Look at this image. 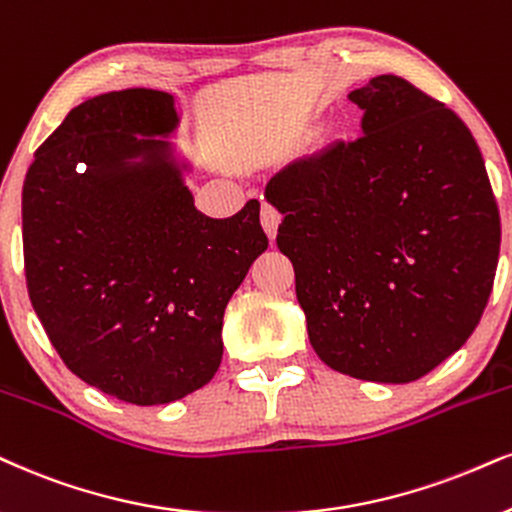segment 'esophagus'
Returning <instances> with one entry per match:
<instances>
[{
    "instance_id": "34e87169",
    "label": "esophagus",
    "mask_w": 512,
    "mask_h": 512,
    "mask_svg": "<svg viewBox=\"0 0 512 512\" xmlns=\"http://www.w3.org/2000/svg\"><path fill=\"white\" fill-rule=\"evenodd\" d=\"M280 220H282V216H280V211H277L275 206L263 204V208H261V225H263V230H266L268 239H275L277 227H280Z\"/></svg>"
}]
</instances>
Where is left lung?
I'll list each match as a JSON object with an SVG mask.
<instances>
[{"mask_svg": "<svg viewBox=\"0 0 512 512\" xmlns=\"http://www.w3.org/2000/svg\"><path fill=\"white\" fill-rule=\"evenodd\" d=\"M349 99L330 142L266 185L320 361L356 380H420L468 342L494 287L501 218L475 137L399 75Z\"/></svg>", "mask_w": 512, "mask_h": 512, "instance_id": "8db88e82", "label": "left lung"}]
</instances>
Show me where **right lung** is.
I'll return each mask as SVG.
<instances>
[{
  "instance_id": "right-lung-1",
  "label": "right lung",
  "mask_w": 512,
  "mask_h": 512,
  "mask_svg": "<svg viewBox=\"0 0 512 512\" xmlns=\"http://www.w3.org/2000/svg\"><path fill=\"white\" fill-rule=\"evenodd\" d=\"M173 94H99L35 151L23 182L28 294L73 375L118 401L159 406L211 382L223 315L268 249L261 204L208 218L166 140Z\"/></svg>"
}]
</instances>
